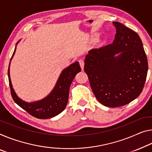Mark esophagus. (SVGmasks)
<instances>
[{"mask_svg":"<svg viewBox=\"0 0 152 152\" xmlns=\"http://www.w3.org/2000/svg\"><path fill=\"white\" fill-rule=\"evenodd\" d=\"M79 64H80V66H81V69H83V67H84V61H83V60H82V59H80L79 60Z\"/></svg>","mask_w":152,"mask_h":152,"instance_id":"obj_1","label":"esophagus"}]
</instances>
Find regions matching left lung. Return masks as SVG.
Masks as SVG:
<instances>
[{
  "mask_svg": "<svg viewBox=\"0 0 152 152\" xmlns=\"http://www.w3.org/2000/svg\"><path fill=\"white\" fill-rule=\"evenodd\" d=\"M113 25L116 29L113 42L91 50L86 56L84 71L100 103L118 107L142 92L148 63L138 34L120 22H113Z\"/></svg>",
  "mask_w": 152,
  "mask_h": 152,
  "instance_id": "obj_1",
  "label": "left lung"
}]
</instances>
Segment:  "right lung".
<instances>
[{
    "instance_id": "right-lung-1",
    "label": "right lung",
    "mask_w": 152,
    "mask_h": 152,
    "mask_svg": "<svg viewBox=\"0 0 152 152\" xmlns=\"http://www.w3.org/2000/svg\"><path fill=\"white\" fill-rule=\"evenodd\" d=\"M16 49V48H15ZM14 50L11 58L15 52ZM81 71L78 62H75L69 67L63 70L56 85L50 95L39 101L28 103L21 100L14 92L9 76V67L8 69L9 83L11 94L16 104L28 112L30 115L39 119H48L53 118L61 113L66 108L68 102L69 88L75 77Z\"/></svg>"
}]
</instances>
